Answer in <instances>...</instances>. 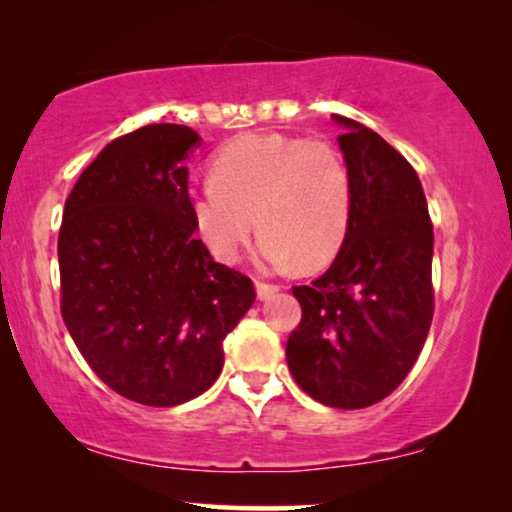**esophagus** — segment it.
<instances>
[{"mask_svg":"<svg viewBox=\"0 0 512 512\" xmlns=\"http://www.w3.org/2000/svg\"><path fill=\"white\" fill-rule=\"evenodd\" d=\"M277 291H279V286H277V284L256 282V293H258V298H261V300H268V298H272V296H275Z\"/></svg>","mask_w":512,"mask_h":512,"instance_id":"34e87169","label":"esophagus"}]
</instances>
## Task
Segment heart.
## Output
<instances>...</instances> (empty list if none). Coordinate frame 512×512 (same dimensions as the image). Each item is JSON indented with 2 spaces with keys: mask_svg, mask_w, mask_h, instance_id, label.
Listing matches in <instances>:
<instances>
[{
  "mask_svg": "<svg viewBox=\"0 0 512 512\" xmlns=\"http://www.w3.org/2000/svg\"><path fill=\"white\" fill-rule=\"evenodd\" d=\"M352 205L342 153L321 139L279 132L228 142L212 160V177L188 193L195 228L219 261H235L258 221V254L275 268L331 261L347 237Z\"/></svg>",
  "mask_w": 512,
  "mask_h": 512,
  "instance_id": "heart-1",
  "label": "heart"
}]
</instances>
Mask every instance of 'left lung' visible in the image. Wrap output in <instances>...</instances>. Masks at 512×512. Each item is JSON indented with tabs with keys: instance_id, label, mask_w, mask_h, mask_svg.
I'll return each instance as SVG.
<instances>
[{
	"instance_id": "obj_1",
	"label": "left lung",
	"mask_w": 512,
	"mask_h": 512,
	"mask_svg": "<svg viewBox=\"0 0 512 512\" xmlns=\"http://www.w3.org/2000/svg\"><path fill=\"white\" fill-rule=\"evenodd\" d=\"M345 128L352 172L347 237L324 275L293 286L303 319L286 342L298 387L340 410L380 403L405 380L433 319V226L417 172L366 125Z\"/></svg>"
}]
</instances>
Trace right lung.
Listing matches in <instances>:
<instances>
[{"label":"right lung","mask_w":512,"mask_h":512,"mask_svg":"<svg viewBox=\"0 0 512 512\" xmlns=\"http://www.w3.org/2000/svg\"><path fill=\"white\" fill-rule=\"evenodd\" d=\"M200 135L144 125L104 146L65 202L60 310L95 375L130 401L172 408L205 394L223 340L256 300L242 272L216 263L188 207Z\"/></svg>","instance_id":"add662e5"}]
</instances>
